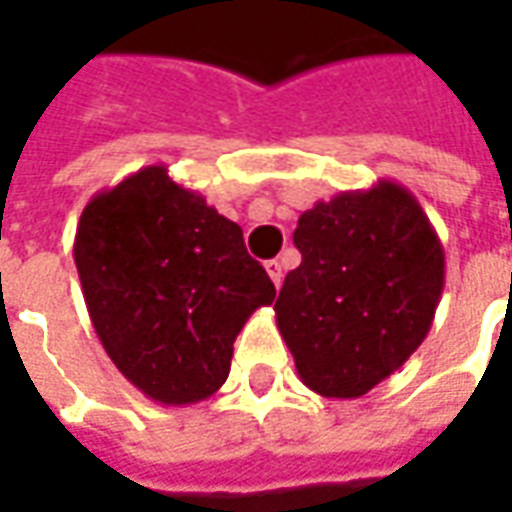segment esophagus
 <instances>
[{
    "instance_id": "1",
    "label": "esophagus",
    "mask_w": 512,
    "mask_h": 512,
    "mask_svg": "<svg viewBox=\"0 0 512 512\" xmlns=\"http://www.w3.org/2000/svg\"><path fill=\"white\" fill-rule=\"evenodd\" d=\"M266 271L268 277H271V282L279 288V285H282V277H285V274H282V263H279V260H268Z\"/></svg>"
}]
</instances>
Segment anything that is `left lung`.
<instances>
[{"label":"left lung","instance_id":"obj_1","mask_svg":"<svg viewBox=\"0 0 512 512\" xmlns=\"http://www.w3.org/2000/svg\"><path fill=\"white\" fill-rule=\"evenodd\" d=\"M301 266L274 304L304 386L367 395L428 337L444 290V246L417 197L395 180L340 191L299 216Z\"/></svg>","mask_w":512,"mask_h":512}]
</instances>
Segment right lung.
<instances>
[{"label":"right lung","instance_id":"add662e5","mask_svg":"<svg viewBox=\"0 0 512 512\" xmlns=\"http://www.w3.org/2000/svg\"><path fill=\"white\" fill-rule=\"evenodd\" d=\"M73 260L104 351L161 406L211 397L227 381L249 315L277 296L241 227L164 164L84 205Z\"/></svg>","mask_w":512,"mask_h":512}]
</instances>
